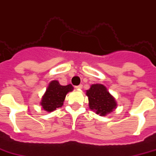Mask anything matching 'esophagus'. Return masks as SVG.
<instances>
[{
    "mask_svg": "<svg viewBox=\"0 0 156 156\" xmlns=\"http://www.w3.org/2000/svg\"><path fill=\"white\" fill-rule=\"evenodd\" d=\"M76 88H78V89H82V88H83V85L80 84V85H78V86H76Z\"/></svg>",
    "mask_w": 156,
    "mask_h": 156,
    "instance_id": "obj_1",
    "label": "esophagus"
}]
</instances>
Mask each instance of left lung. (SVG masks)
Listing matches in <instances>:
<instances>
[{
  "instance_id": "obj_1",
  "label": "left lung",
  "mask_w": 156,
  "mask_h": 156,
  "mask_svg": "<svg viewBox=\"0 0 156 156\" xmlns=\"http://www.w3.org/2000/svg\"><path fill=\"white\" fill-rule=\"evenodd\" d=\"M88 97L89 107L100 116H106L116 107V102L102 84H93L86 93Z\"/></svg>"
}]
</instances>
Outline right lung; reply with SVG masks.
Listing matches in <instances>:
<instances>
[{"label": "right lung", "mask_w": 156, "mask_h": 156, "mask_svg": "<svg viewBox=\"0 0 156 156\" xmlns=\"http://www.w3.org/2000/svg\"><path fill=\"white\" fill-rule=\"evenodd\" d=\"M73 89L71 84L62 86L56 80L52 81L43 96L40 104L47 112H53L56 108L61 107L63 104L66 94Z\"/></svg>", "instance_id": "add662e5"}]
</instances>
